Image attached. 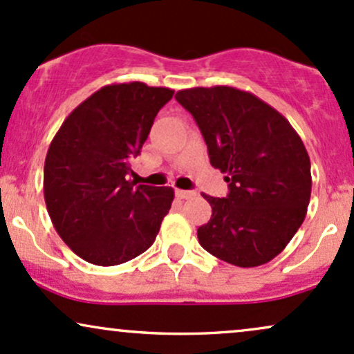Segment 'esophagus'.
Returning <instances> with one entry per match:
<instances>
[{"instance_id": "esophagus-1", "label": "esophagus", "mask_w": 354, "mask_h": 354, "mask_svg": "<svg viewBox=\"0 0 354 354\" xmlns=\"http://www.w3.org/2000/svg\"><path fill=\"white\" fill-rule=\"evenodd\" d=\"M174 193H176V196L180 198V200H188V198H193V196H194V191L176 189V191H174Z\"/></svg>"}]
</instances>
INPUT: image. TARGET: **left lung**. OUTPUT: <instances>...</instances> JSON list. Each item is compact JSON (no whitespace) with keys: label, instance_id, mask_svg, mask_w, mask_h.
<instances>
[{"label":"left lung","instance_id":"obj_1","mask_svg":"<svg viewBox=\"0 0 354 354\" xmlns=\"http://www.w3.org/2000/svg\"><path fill=\"white\" fill-rule=\"evenodd\" d=\"M174 98L196 121L211 165L228 174V196L203 194L213 213L198 228L200 245L234 266L271 261L310 205L311 163L301 138L281 113L238 88H189Z\"/></svg>","mask_w":354,"mask_h":354}]
</instances>
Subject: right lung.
Returning <instances> with one entry per match:
<instances>
[{"mask_svg": "<svg viewBox=\"0 0 354 354\" xmlns=\"http://www.w3.org/2000/svg\"><path fill=\"white\" fill-rule=\"evenodd\" d=\"M173 89L108 84L70 113L44 160V201L56 231L84 261L115 266L154 243L174 198L169 186L128 180Z\"/></svg>", "mask_w": 354, "mask_h": 354, "instance_id": "1", "label": "right lung"}]
</instances>
